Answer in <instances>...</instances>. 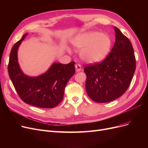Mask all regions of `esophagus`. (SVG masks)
I'll list each match as a JSON object with an SVG mask.
<instances>
[{
	"mask_svg": "<svg viewBox=\"0 0 148 148\" xmlns=\"http://www.w3.org/2000/svg\"><path fill=\"white\" fill-rule=\"evenodd\" d=\"M75 69H76V71L77 72H78V71H81L82 70V66L80 64H77L75 65Z\"/></svg>",
	"mask_w": 148,
	"mask_h": 148,
	"instance_id": "esophagus-1",
	"label": "esophagus"
}]
</instances>
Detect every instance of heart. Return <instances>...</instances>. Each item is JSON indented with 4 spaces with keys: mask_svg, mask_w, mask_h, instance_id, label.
<instances>
[{
    "mask_svg": "<svg viewBox=\"0 0 148 148\" xmlns=\"http://www.w3.org/2000/svg\"><path fill=\"white\" fill-rule=\"evenodd\" d=\"M75 49L80 51L82 59L93 64L104 60L112 47V40L109 35L97 31H89L75 36L71 41Z\"/></svg>",
    "mask_w": 148,
    "mask_h": 148,
    "instance_id": "heart-1",
    "label": "heart"
}]
</instances>
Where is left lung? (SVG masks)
I'll return each mask as SVG.
<instances>
[{"mask_svg": "<svg viewBox=\"0 0 148 148\" xmlns=\"http://www.w3.org/2000/svg\"><path fill=\"white\" fill-rule=\"evenodd\" d=\"M115 42L101 63L84 68L86 74V90L89 98L96 102L112 101L125 92L136 69V59L131 42L114 27Z\"/></svg>", "mask_w": 148, "mask_h": 148, "instance_id": "left-lung-1", "label": "left lung"}]
</instances>
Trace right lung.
Segmentation results:
<instances>
[{"label": "right lung", "instance_id": "obj_1", "mask_svg": "<svg viewBox=\"0 0 148 148\" xmlns=\"http://www.w3.org/2000/svg\"><path fill=\"white\" fill-rule=\"evenodd\" d=\"M28 34L13 46L8 65V75L21 99L25 103L41 108H53L63 99L69 80L75 72V62L68 64L54 62L45 73L38 77L23 73L18 62V49Z\"/></svg>", "mask_w": 148, "mask_h": 148}]
</instances>
